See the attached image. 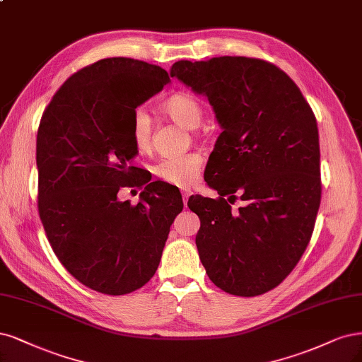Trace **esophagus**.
I'll return each instance as SVG.
<instances>
[{
	"instance_id": "34e87169",
	"label": "esophagus",
	"mask_w": 362,
	"mask_h": 362,
	"mask_svg": "<svg viewBox=\"0 0 362 362\" xmlns=\"http://www.w3.org/2000/svg\"><path fill=\"white\" fill-rule=\"evenodd\" d=\"M181 194H182V202L187 206V202H189V197H190L192 192L190 190H181Z\"/></svg>"
}]
</instances>
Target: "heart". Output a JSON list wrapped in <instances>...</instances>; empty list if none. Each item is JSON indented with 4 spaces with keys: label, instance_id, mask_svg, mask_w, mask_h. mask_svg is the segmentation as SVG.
Instances as JSON below:
<instances>
[{
    "label": "heart",
    "instance_id": "b5f03b06",
    "mask_svg": "<svg viewBox=\"0 0 362 362\" xmlns=\"http://www.w3.org/2000/svg\"><path fill=\"white\" fill-rule=\"evenodd\" d=\"M166 114L185 129H196L204 118V106L189 93H177L163 105ZM132 139L141 153L151 148L153 124L144 107H136L132 115ZM202 166V156L189 153L181 156H168L158 160L154 172L158 178L169 184L189 185L196 181Z\"/></svg>",
    "mask_w": 362,
    "mask_h": 362
}]
</instances>
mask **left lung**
I'll return each instance as SVG.
<instances>
[{"label": "left lung", "instance_id": "left-lung-1", "mask_svg": "<svg viewBox=\"0 0 362 362\" xmlns=\"http://www.w3.org/2000/svg\"><path fill=\"white\" fill-rule=\"evenodd\" d=\"M213 106L221 133L205 168L218 199L192 196L199 257L209 280L236 296L279 286L300 262L320 205L316 117L296 83L247 57L178 61L170 69ZM240 197L245 205L233 210Z\"/></svg>", "mask_w": 362, "mask_h": 362}]
</instances>
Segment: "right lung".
<instances>
[{"label":"right lung","mask_w":362,"mask_h":362,"mask_svg":"<svg viewBox=\"0 0 362 362\" xmlns=\"http://www.w3.org/2000/svg\"><path fill=\"white\" fill-rule=\"evenodd\" d=\"M170 82L158 66L105 58L61 85L37 132L39 214L52 250L86 288L126 295L149 281L182 211L173 185L149 182L133 165V110ZM145 185L141 202L119 201Z\"/></svg>","instance_id":"right-lung-1"}]
</instances>
